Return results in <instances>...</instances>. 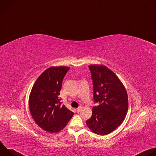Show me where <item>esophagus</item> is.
Wrapping results in <instances>:
<instances>
[{
	"label": "esophagus",
	"mask_w": 156,
	"mask_h": 156,
	"mask_svg": "<svg viewBox=\"0 0 156 156\" xmlns=\"http://www.w3.org/2000/svg\"><path fill=\"white\" fill-rule=\"evenodd\" d=\"M81 109H82V107H81V106L77 108V112H80Z\"/></svg>",
	"instance_id": "obj_1"
}]
</instances>
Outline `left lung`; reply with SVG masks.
Wrapping results in <instances>:
<instances>
[{"instance_id":"left-lung-1","label":"left lung","mask_w":156,"mask_h":156,"mask_svg":"<svg viewBox=\"0 0 156 156\" xmlns=\"http://www.w3.org/2000/svg\"><path fill=\"white\" fill-rule=\"evenodd\" d=\"M93 83L94 100L91 117L86 121L95 134L106 135L121 125L127 114L128 99L126 89L118 76L106 66H89Z\"/></svg>"}]
</instances>
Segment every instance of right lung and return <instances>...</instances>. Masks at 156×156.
Returning a JSON list of instances; mask_svg holds the SVG:
<instances>
[{
    "instance_id": "1",
    "label": "right lung",
    "mask_w": 156,
    "mask_h": 156,
    "mask_svg": "<svg viewBox=\"0 0 156 156\" xmlns=\"http://www.w3.org/2000/svg\"><path fill=\"white\" fill-rule=\"evenodd\" d=\"M69 66H51L44 71L34 83L29 97L30 113L36 124L44 131L57 133L63 129L73 112L59 98L63 79Z\"/></svg>"
}]
</instances>
